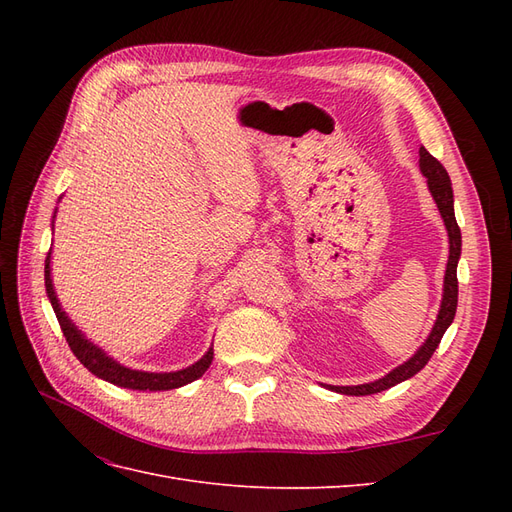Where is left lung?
<instances>
[{
	"instance_id": "1",
	"label": "left lung",
	"mask_w": 512,
	"mask_h": 512,
	"mask_svg": "<svg viewBox=\"0 0 512 512\" xmlns=\"http://www.w3.org/2000/svg\"><path fill=\"white\" fill-rule=\"evenodd\" d=\"M418 166H421V173L427 177V185L429 192L436 200L438 211L444 220L446 232H448V262H446V273H444V292H442V303H440V312L436 318V324L429 333V337L425 339V344L416 350L414 356L406 363H401L399 367H395L393 371H389L384 378L376 380V382H367V384H356V386H331L327 384V389L342 393V395H374L380 391L391 389V386L404 382L408 378H412L414 374L421 371L427 361L431 359V354L436 352V348L440 346V339L446 333V329L451 327V322L455 318L457 312V294H459V286H457V262L461 256V230L457 226L455 220V209H453V188H451V177H448L446 168L431 156V153L421 147L418 149Z\"/></svg>"
}]
</instances>
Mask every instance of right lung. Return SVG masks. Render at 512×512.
Returning <instances> with one entry per match:
<instances>
[{
  "label": "right lung",
  "instance_id": "add662e5",
  "mask_svg": "<svg viewBox=\"0 0 512 512\" xmlns=\"http://www.w3.org/2000/svg\"><path fill=\"white\" fill-rule=\"evenodd\" d=\"M44 286H46V294H49L53 312L59 320L61 331H64V337H66L70 350L74 352L76 359H79L91 371V374L106 380V382L123 386V389H134V391H170V389H179V386H183V384H190V382L198 380L209 369V365L213 361V348H209L203 359L196 361L190 367L179 369V371L153 374V371H138V369L123 367L117 361H113L102 348L91 344L89 339L74 327V322L66 316L64 309H61L55 288H53V280H51V252L44 260Z\"/></svg>",
  "mask_w": 512,
  "mask_h": 512
}]
</instances>
